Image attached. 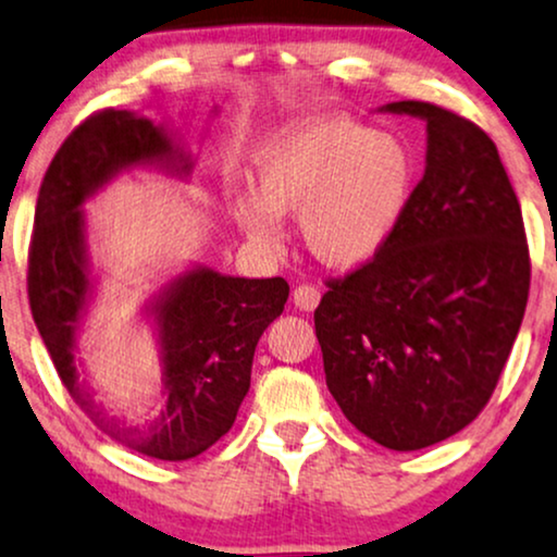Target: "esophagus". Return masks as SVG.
Segmentation results:
<instances>
[{"label": "esophagus", "mask_w": 557, "mask_h": 557, "mask_svg": "<svg viewBox=\"0 0 557 557\" xmlns=\"http://www.w3.org/2000/svg\"><path fill=\"white\" fill-rule=\"evenodd\" d=\"M292 297H294V305H297L299 310H305V312H312L314 307L320 305V289H318V286H312V284L297 286Z\"/></svg>", "instance_id": "esophagus-1"}]
</instances>
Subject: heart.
<instances>
[{
    "label": "heart",
    "instance_id": "heart-1",
    "mask_svg": "<svg viewBox=\"0 0 557 557\" xmlns=\"http://www.w3.org/2000/svg\"><path fill=\"white\" fill-rule=\"evenodd\" d=\"M413 162L395 136L348 119H314L273 136L252 160V194L232 196V214L252 243L278 247V216L299 214L310 252L356 268L382 250L408 203Z\"/></svg>",
    "mask_w": 557,
    "mask_h": 557
}]
</instances>
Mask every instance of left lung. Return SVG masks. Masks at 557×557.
Segmentation results:
<instances>
[{"label": "left lung", "mask_w": 557, "mask_h": 557, "mask_svg": "<svg viewBox=\"0 0 557 557\" xmlns=\"http://www.w3.org/2000/svg\"><path fill=\"white\" fill-rule=\"evenodd\" d=\"M425 173L372 260L327 278L314 310L327 389L363 436L413 451L475 421L500 380L530 297V245L496 144L434 102Z\"/></svg>", "instance_id": "8db88e82"}]
</instances>
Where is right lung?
<instances>
[{"label": "right lung", "instance_id": "right-lung-1", "mask_svg": "<svg viewBox=\"0 0 557 557\" xmlns=\"http://www.w3.org/2000/svg\"><path fill=\"white\" fill-rule=\"evenodd\" d=\"M175 154L173 141L149 119L115 108L87 115L48 164L27 250L30 312L69 395L102 434L168 462L201 455L232 429L250 389L260 335L289 299L281 276L235 278L211 268L185 273L154 307L164 367L160 416L132 429L98 408L74 363V333L89 292L79 209L119 170Z\"/></svg>", "mask_w": 557, "mask_h": 557}]
</instances>
